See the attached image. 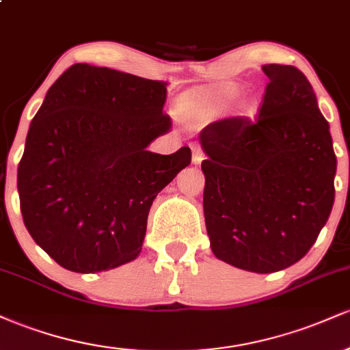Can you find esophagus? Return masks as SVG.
Segmentation results:
<instances>
[{
	"mask_svg": "<svg viewBox=\"0 0 350 350\" xmlns=\"http://www.w3.org/2000/svg\"><path fill=\"white\" fill-rule=\"evenodd\" d=\"M204 159V152L199 148H192V163L194 164H200Z\"/></svg>",
	"mask_w": 350,
	"mask_h": 350,
	"instance_id": "obj_1",
	"label": "esophagus"
}]
</instances>
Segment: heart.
Masks as SVG:
<instances>
[{
    "instance_id": "heart-1",
    "label": "heart",
    "mask_w": 350,
    "mask_h": 350,
    "mask_svg": "<svg viewBox=\"0 0 350 350\" xmlns=\"http://www.w3.org/2000/svg\"><path fill=\"white\" fill-rule=\"evenodd\" d=\"M237 95L235 88H222V90H214L208 92V94L200 95V97L196 100V105L199 107H224L230 102Z\"/></svg>"
}]
</instances>
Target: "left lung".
<instances>
[{
	"instance_id": "8db88e82",
	"label": "left lung",
	"mask_w": 350,
	"mask_h": 350,
	"mask_svg": "<svg viewBox=\"0 0 350 350\" xmlns=\"http://www.w3.org/2000/svg\"><path fill=\"white\" fill-rule=\"evenodd\" d=\"M255 122L207 124L200 144L211 248L240 270L273 273L299 262L334 204L337 159L311 83L293 66L267 64Z\"/></svg>"
}]
</instances>
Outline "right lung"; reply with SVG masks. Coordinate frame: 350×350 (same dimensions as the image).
I'll return each mask as SVG.
<instances>
[{"instance_id":"obj_1","label":"right lung","mask_w":350,"mask_h":350,"mask_svg":"<svg viewBox=\"0 0 350 350\" xmlns=\"http://www.w3.org/2000/svg\"><path fill=\"white\" fill-rule=\"evenodd\" d=\"M166 85L74 64L31 122L18 166L24 226L51 258L75 273L139 255L152 200L191 164V148L148 151L171 130Z\"/></svg>"}]
</instances>
